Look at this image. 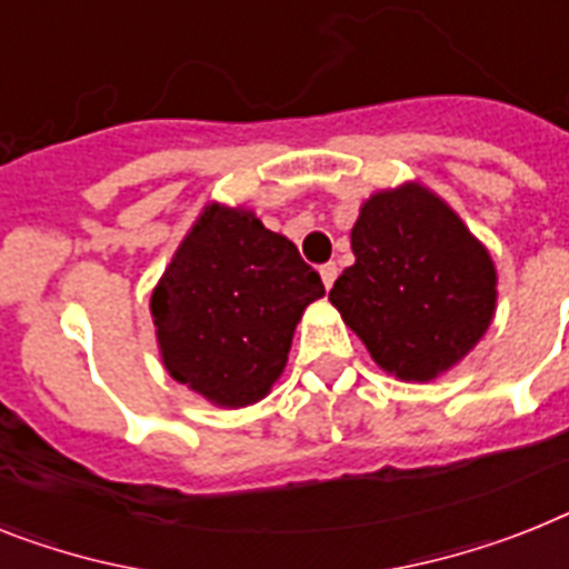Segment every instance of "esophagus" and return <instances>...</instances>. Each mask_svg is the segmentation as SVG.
<instances>
[{"label": "esophagus", "mask_w": 569, "mask_h": 569, "mask_svg": "<svg viewBox=\"0 0 569 569\" xmlns=\"http://www.w3.org/2000/svg\"><path fill=\"white\" fill-rule=\"evenodd\" d=\"M336 277H338V266L336 262H327V266H321V280L327 289H332V283H336Z\"/></svg>", "instance_id": "34e87169"}]
</instances>
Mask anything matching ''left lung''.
<instances>
[{"label": "left lung", "instance_id": "obj_1", "mask_svg": "<svg viewBox=\"0 0 569 569\" xmlns=\"http://www.w3.org/2000/svg\"><path fill=\"white\" fill-rule=\"evenodd\" d=\"M350 242L356 262L329 300L381 370L431 381L475 350L495 318L498 274L439 196L417 181L373 193Z\"/></svg>", "mask_w": 569, "mask_h": 569}]
</instances>
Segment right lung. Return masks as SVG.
Instances as JSON below:
<instances>
[{"mask_svg": "<svg viewBox=\"0 0 569 569\" xmlns=\"http://www.w3.org/2000/svg\"><path fill=\"white\" fill-rule=\"evenodd\" d=\"M321 274L251 211L208 204L152 289L161 361L208 402L246 408L280 379Z\"/></svg>", "mask_w": 569, "mask_h": 569, "instance_id": "1", "label": "right lung"}]
</instances>
